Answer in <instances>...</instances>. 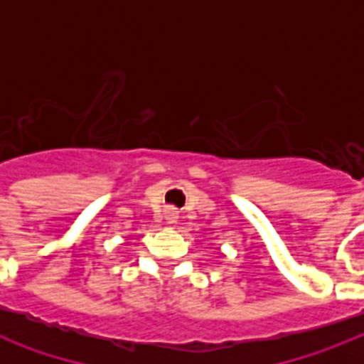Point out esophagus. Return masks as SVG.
<instances>
[{"label": "esophagus", "instance_id": "34e87169", "mask_svg": "<svg viewBox=\"0 0 364 364\" xmlns=\"http://www.w3.org/2000/svg\"><path fill=\"white\" fill-rule=\"evenodd\" d=\"M177 217H179V213H177L176 208H168V210H166V219L170 223H176Z\"/></svg>", "mask_w": 364, "mask_h": 364}]
</instances>
